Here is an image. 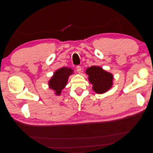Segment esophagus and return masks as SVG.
I'll return each mask as SVG.
<instances>
[{
    "label": "esophagus",
    "instance_id": "1",
    "mask_svg": "<svg viewBox=\"0 0 153 153\" xmlns=\"http://www.w3.org/2000/svg\"><path fill=\"white\" fill-rule=\"evenodd\" d=\"M76 71L78 72L79 73H81V71H82L81 66H76Z\"/></svg>",
    "mask_w": 153,
    "mask_h": 153
}]
</instances>
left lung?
Wrapping results in <instances>:
<instances>
[{
  "mask_svg": "<svg viewBox=\"0 0 153 153\" xmlns=\"http://www.w3.org/2000/svg\"><path fill=\"white\" fill-rule=\"evenodd\" d=\"M89 81L93 85V89L98 94L104 93L111 88L113 85V74L100 66H93L86 70Z\"/></svg>",
  "mask_w": 153,
  "mask_h": 153,
  "instance_id": "1",
  "label": "left lung"
}]
</instances>
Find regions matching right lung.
I'll return each instance as SVG.
<instances>
[{
  "instance_id": "add662e5",
  "label": "right lung",
  "mask_w": 153,
  "mask_h": 153,
  "mask_svg": "<svg viewBox=\"0 0 153 153\" xmlns=\"http://www.w3.org/2000/svg\"><path fill=\"white\" fill-rule=\"evenodd\" d=\"M73 73V70L67 67H62L56 71L48 82L49 87L55 91L56 95H60L67 84L68 77Z\"/></svg>"
}]
</instances>
